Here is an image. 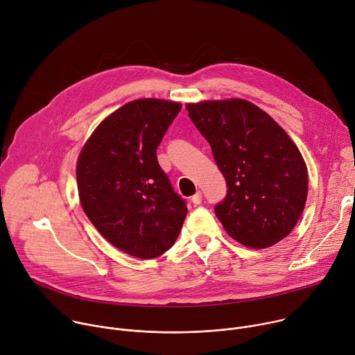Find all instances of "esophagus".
Segmentation results:
<instances>
[{
	"label": "esophagus",
	"mask_w": 355,
	"mask_h": 355,
	"mask_svg": "<svg viewBox=\"0 0 355 355\" xmlns=\"http://www.w3.org/2000/svg\"><path fill=\"white\" fill-rule=\"evenodd\" d=\"M191 202H192L193 205H199L200 202H202V192H199V191H198L193 196H191Z\"/></svg>",
	"instance_id": "1"
}]
</instances>
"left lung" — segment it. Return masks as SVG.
<instances>
[{
    "label": "left lung",
    "instance_id": "1",
    "mask_svg": "<svg viewBox=\"0 0 355 355\" xmlns=\"http://www.w3.org/2000/svg\"><path fill=\"white\" fill-rule=\"evenodd\" d=\"M187 111L227 184L215 207L227 234L251 248L285 239L308 196V168L292 139L245 99L204 101L188 104Z\"/></svg>",
    "mask_w": 355,
    "mask_h": 355
}]
</instances>
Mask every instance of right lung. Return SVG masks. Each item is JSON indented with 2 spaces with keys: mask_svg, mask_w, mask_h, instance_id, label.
Instances as JSON below:
<instances>
[{
  "mask_svg": "<svg viewBox=\"0 0 355 355\" xmlns=\"http://www.w3.org/2000/svg\"><path fill=\"white\" fill-rule=\"evenodd\" d=\"M180 111L173 101H130L96 126L77 160L85 215L112 245L137 259L166 252L188 212L157 162V147Z\"/></svg>",
  "mask_w": 355,
  "mask_h": 355,
  "instance_id": "1",
  "label": "right lung"
}]
</instances>
